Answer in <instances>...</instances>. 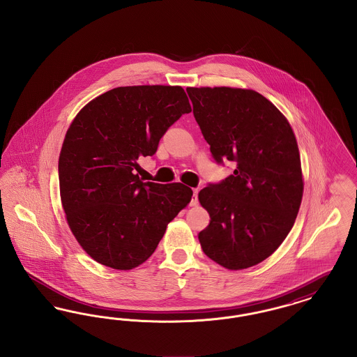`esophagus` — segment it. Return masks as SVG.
Masks as SVG:
<instances>
[{
	"label": "esophagus",
	"mask_w": 357,
	"mask_h": 357,
	"mask_svg": "<svg viewBox=\"0 0 357 357\" xmlns=\"http://www.w3.org/2000/svg\"><path fill=\"white\" fill-rule=\"evenodd\" d=\"M197 204H198V190L195 188V190H192V198H191L190 204L191 206H197Z\"/></svg>",
	"instance_id": "34e87169"
}]
</instances>
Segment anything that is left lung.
Segmentation results:
<instances>
[{"label": "left lung", "instance_id": "8db88e82", "mask_svg": "<svg viewBox=\"0 0 357 357\" xmlns=\"http://www.w3.org/2000/svg\"><path fill=\"white\" fill-rule=\"evenodd\" d=\"M187 93L214 159L236 165L220 185L198 194L210 215L199 243L223 268L248 269L278 249L298 214L304 178L296 135L253 89L188 86Z\"/></svg>", "mask_w": 357, "mask_h": 357}]
</instances>
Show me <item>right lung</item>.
Here are the masks:
<instances>
[{"label": "right lung", "mask_w": 357, "mask_h": 357, "mask_svg": "<svg viewBox=\"0 0 357 357\" xmlns=\"http://www.w3.org/2000/svg\"><path fill=\"white\" fill-rule=\"evenodd\" d=\"M188 112L179 85H131L102 93L72 120L59 156L60 198L72 234L96 262L116 271L142 265L190 204V187L136 174L137 159L153 156Z\"/></svg>", "instance_id": "add662e5"}]
</instances>
